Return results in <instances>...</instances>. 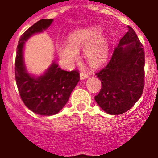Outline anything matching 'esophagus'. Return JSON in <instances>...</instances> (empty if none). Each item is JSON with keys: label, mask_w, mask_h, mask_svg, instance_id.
<instances>
[{"label": "esophagus", "mask_w": 158, "mask_h": 158, "mask_svg": "<svg viewBox=\"0 0 158 158\" xmlns=\"http://www.w3.org/2000/svg\"><path fill=\"white\" fill-rule=\"evenodd\" d=\"M79 74H80V79H84L89 77L88 74H86V73H84V72H80V73H79Z\"/></svg>", "instance_id": "esophagus-1"}]
</instances>
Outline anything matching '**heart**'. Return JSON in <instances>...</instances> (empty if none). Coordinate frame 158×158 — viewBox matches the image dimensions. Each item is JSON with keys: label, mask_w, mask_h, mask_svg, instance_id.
Masks as SVG:
<instances>
[{"label": "heart", "mask_w": 158, "mask_h": 158, "mask_svg": "<svg viewBox=\"0 0 158 158\" xmlns=\"http://www.w3.org/2000/svg\"><path fill=\"white\" fill-rule=\"evenodd\" d=\"M100 33V27L91 26L71 33L69 43L56 44L60 60L65 64H71L78 59L79 51L84 48V58L89 64L94 66L102 64L108 55V42L104 36H98Z\"/></svg>", "instance_id": "heart-1"}]
</instances>
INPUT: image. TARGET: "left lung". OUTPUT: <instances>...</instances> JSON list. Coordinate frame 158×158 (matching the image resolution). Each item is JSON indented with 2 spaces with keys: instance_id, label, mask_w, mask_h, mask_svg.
I'll return each mask as SVG.
<instances>
[{
  "instance_id": "1",
  "label": "left lung",
  "mask_w": 158,
  "mask_h": 158,
  "mask_svg": "<svg viewBox=\"0 0 158 158\" xmlns=\"http://www.w3.org/2000/svg\"><path fill=\"white\" fill-rule=\"evenodd\" d=\"M128 28L107 64L96 74L102 88L95 101L110 115L130 110L144 88V48L135 30L130 26Z\"/></svg>"
}]
</instances>
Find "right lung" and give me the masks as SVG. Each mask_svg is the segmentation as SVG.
<instances>
[{"instance_id": "obj_1", "label": "right lung", "mask_w": 158, "mask_h": 158, "mask_svg": "<svg viewBox=\"0 0 158 158\" xmlns=\"http://www.w3.org/2000/svg\"><path fill=\"white\" fill-rule=\"evenodd\" d=\"M52 21V19H40L21 35L15 63L16 84L22 101L29 110L42 115H52L59 112L80 79L78 70H63L55 63L38 78L26 72L23 61L24 42L34 33L48 28Z\"/></svg>"}]
</instances>
